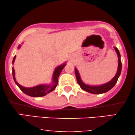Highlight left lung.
<instances>
[{
	"instance_id": "obj_1",
	"label": "left lung",
	"mask_w": 135,
	"mask_h": 135,
	"mask_svg": "<svg viewBox=\"0 0 135 135\" xmlns=\"http://www.w3.org/2000/svg\"><path fill=\"white\" fill-rule=\"evenodd\" d=\"M114 48H115V51L117 52V56H118V69H117V72L114 78H113L112 79L107 83L104 84H102L100 85H95V86L85 84H84L83 81H82L81 79H80L79 73V72L78 71V69H76V68H75V73H76L77 81H78V83L79 84V85H80V88L83 89V90L86 91V92H89V93H91V94H103V93H105V92H108V90H110V89H112L113 87L115 86V84L117 83V80H118L119 76H120V74H121L122 61H121V59H120V54L118 50L116 48V47H114Z\"/></svg>"
}]
</instances>
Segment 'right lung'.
Segmentation results:
<instances>
[{
  "label": "right lung",
  "mask_w": 135,
  "mask_h": 135,
  "mask_svg": "<svg viewBox=\"0 0 135 135\" xmlns=\"http://www.w3.org/2000/svg\"><path fill=\"white\" fill-rule=\"evenodd\" d=\"M21 47V45H19L18 48H20ZM16 56H15L13 59V61L12 63L13 64L14 61H15ZM66 66V64L64 63L62 65L57 66L56 68L55 71H54L53 75H52V84L51 85H38L36 86L33 87H23L22 85L19 84L17 83L16 79L15 78V70H14L13 68H12V74H13V80L16 84L18 85V87L20 89V90L24 92L27 95L31 96V97H43V96L46 95L47 94L50 93L55 89L57 86V82H58V77L60 75L61 71L63 69L64 66Z\"/></svg>",
  "instance_id": "obj_1"
}]
</instances>
